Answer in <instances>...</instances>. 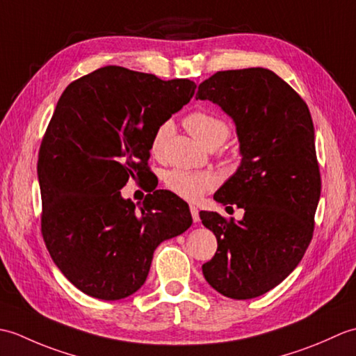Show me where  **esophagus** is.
I'll return each mask as SVG.
<instances>
[{
	"label": "esophagus",
	"mask_w": 356,
	"mask_h": 356,
	"mask_svg": "<svg viewBox=\"0 0 356 356\" xmlns=\"http://www.w3.org/2000/svg\"><path fill=\"white\" fill-rule=\"evenodd\" d=\"M190 211H191V216H193V222H194V223H197V222L200 220V217H199V209L195 208L194 205H191V207H190Z\"/></svg>",
	"instance_id": "1"
}]
</instances>
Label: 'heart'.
I'll return each mask as SVG.
<instances>
[{
    "instance_id": "heart-1",
    "label": "heart",
    "mask_w": 356,
    "mask_h": 356,
    "mask_svg": "<svg viewBox=\"0 0 356 356\" xmlns=\"http://www.w3.org/2000/svg\"><path fill=\"white\" fill-rule=\"evenodd\" d=\"M185 124L195 138L207 147L222 145L229 136V125L222 118H218L208 111H193L188 115ZM170 133V122H163L156 128L151 139V153L154 156L161 154L166 136ZM165 185L168 190L185 200H197L203 194L209 191L216 185V177L211 172H190L182 170H170L163 176Z\"/></svg>"
}]
</instances>
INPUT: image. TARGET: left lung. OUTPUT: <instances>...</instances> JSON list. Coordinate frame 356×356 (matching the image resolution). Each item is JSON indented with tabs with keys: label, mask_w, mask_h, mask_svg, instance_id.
Masks as SVG:
<instances>
[{
	"label": "left lung",
	"mask_w": 356,
	"mask_h": 356,
	"mask_svg": "<svg viewBox=\"0 0 356 356\" xmlns=\"http://www.w3.org/2000/svg\"><path fill=\"white\" fill-rule=\"evenodd\" d=\"M195 99L217 104L236 124L241 162L214 199L245 209L238 222L200 211L217 238L203 275L228 298L260 297L298 266L312 240L321 177L311 113L289 84L261 67L217 72Z\"/></svg>",
	"instance_id": "obj_1"
}]
</instances>
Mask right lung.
Here are the masks:
<instances>
[{"label":"right lung","instance_id":"right-lung-1","mask_svg":"<svg viewBox=\"0 0 356 356\" xmlns=\"http://www.w3.org/2000/svg\"><path fill=\"white\" fill-rule=\"evenodd\" d=\"M195 87L107 65L59 97L38 156L41 231L59 270L90 297L115 301L140 289L156 248L191 226L176 194L157 190L134 205L120 190L147 165L156 128Z\"/></svg>","mask_w":356,"mask_h":356}]
</instances>
